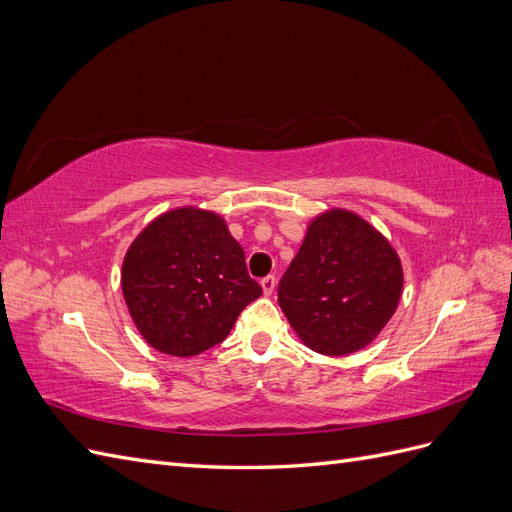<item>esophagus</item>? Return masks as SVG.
<instances>
[{"mask_svg": "<svg viewBox=\"0 0 512 512\" xmlns=\"http://www.w3.org/2000/svg\"><path fill=\"white\" fill-rule=\"evenodd\" d=\"M260 286H262V292H265L267 297H271L273 290H275V277H273V275L262 277V280H260Z\"/></svg>", "mask_w": 512, "mask_h": 512, "instance_id": "obj_1", "label": "esophagus"}]
</instances>
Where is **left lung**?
<instances>
[{
  "label": "left lung",
  "mask_w": 512,
  "mask_h": 512,
  "mask_svg": "<svg viewBox=\"0 0 512 512\" xmlns=\"http://www.w3.org/2000/svg\"><path fill=\"white\" fill-rule=\"evenodd\" d=\"M401 290L404 269L389 239L361 215L329 209L307 224L277 303L309 350L346 356L380 335Z\"/></svg>",
  "instance_id": "8db88e82"
}]
</instances>
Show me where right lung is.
<instances>
[{
  "label": "right lung",
  "mask_w": 512,
  "mask_h": 512,
  "mask_svg": "<svg viewBox=\"0 0 512 512\" xmlns=\"http://www.w3.org/2000/svg\"><path fill=\"white\" fill-rule=\"evenodd\" d=\"M121 292L145 342L162 354L196 356L224 342L262 288L220 213L177 207L130 243Z\"/></svg>",
  "instance_id": "right-lung-1"
}]
</instances>
